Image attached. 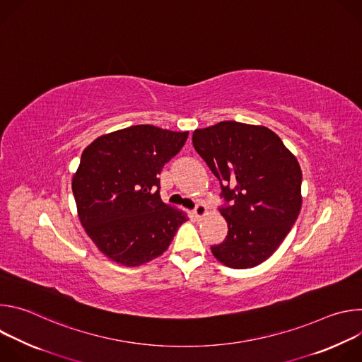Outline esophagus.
Segmentation results:
<instances>
[{
	"mask_svg": "<svg viewBox=\"0 0 362 362\" xmlns=\"http://www.w3.org/2000/svg\"><path fill=\"white\" fill-rule=\"evenodd\" d=\"M206 214H208V208H206V206H204L203 203H197L196 208L193 209V215H194L196 218H203Z\"/></svg>",
	"mask_w": 362,
	"mask_h": 362,
	"instance_id": "esophagus-1",
	"label": "esophagus"
}]
</instances>
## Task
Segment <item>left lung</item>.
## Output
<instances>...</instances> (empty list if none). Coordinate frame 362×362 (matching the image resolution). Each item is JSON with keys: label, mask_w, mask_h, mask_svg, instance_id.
Returning a JSON list of instances; mask_svg holds the SVG:
<instances>
[{"label": "left lung", "mask_w": 362, "mask_h": 362, "mask_svg": "<svg viewBox=\"0 0 362 362\" xmlns=\"http://www.w3.org/2000/svg\"><path fill=\"white\" fill-rule=\"evenodd\" d=\"M193 147L221 182L226 239L212 246L233 269L262 264L279 247L302 206V172L282 140L265 126L221 122L193 132Z\"/></svg>", "instance_id": "left-lung-1"}]
</instances>
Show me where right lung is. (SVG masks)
I'll list each match as a JSON object with an SVG mask.
<instances>
[{"instance_id":"add662e5","label":"right lung","mask_w":362,"mask_h":362,"mask_svg":"<svg viewBox=\"0 0 362 362\" xmlns=\"http://www.w3.org/2000/svg\"><path fill=\"white\" fill-rule=\"evenodd\" d=\"M189 132L130 126L88 144L73 176L83 228L109 259L139 267L160 256L187 215L160 199L163 166Z\"/></svg>"}]
</instances>
